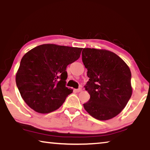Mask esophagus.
<instances>
[{
	"label": "esophagus",
	"instance_id": "esophagus-1",
	"mask_svg": "<svg viewBox=\"0 0 150 150\" xmlns=\"http://www.w3.org/2000/svg\"><path fill=\"white\" fill-rule=\"evenodd\" d=\"M75 92H77V93H79V92H81V91H82V89H81V88H77V89H75L74 90Z\"/></svg>",
	"mask_w": 150,
	"mask_h": 150
}]
</instances>
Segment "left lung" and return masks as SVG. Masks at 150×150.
Returning <instances> with one entry per match:
<instances>
[{
	"label": "left lung",
	"mask_w": 150,
	"mask_h": 150,
	"mask_svg": "<svg viewBox=\"0 0 150 150\" xmlns=\"http://www.w3.org/2000/svg\"><path fill=\"white\" fill-rule=\"evenodd\" d=\"M82 61L89 78L85 86L91 96L83 104L85 110L99 120L115 117L132 94L130 68L116 54L106 50L84 48Z\"/></svg>",
	"instance_id": "1"
}]
</instances>
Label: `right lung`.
Returning <instances> with one entry per match:
<instances>
[{
    "mask_svg": "<svg viewBox=\"0 0 150 150\" xmlns=\"http://www.w3.org/2000/svg\"><path fill=\"white\" fill-rule=\"evenodd\" d=\"M83 48L42 44L22 58L16 83L22 98L37 112L50 113L59 108L73 92L65 87L67 66L77 60Z\"/></svg>",
    "mask_w": 150,
    "mask_h": 150,
    "instance_id": "add662e5",
    "label": "right lung"
}]
</instances>
